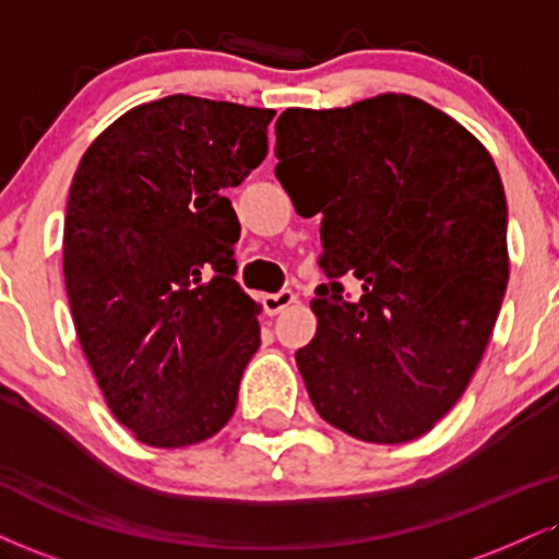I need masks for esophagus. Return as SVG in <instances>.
Here are the masks:
<instances>
[{
    "label": "esophagus",
    "mask_w": 559,
    "mask_h": 559,
    "mask_svg": "<svg viewBox=\"0 0 559 559\" xmlns=\"http://www.w3.org/2000/svg\"><path fill=\"white\" fill-rule=\"evenodd\" d=\"M294 301H297V294L284 288V292H278V294H265V297H262V309H265V314H271L273 318V314L284 312L286 307H292Z\"/></svg>",
    "instance_id": "esophagus-1"
}]
</instances>
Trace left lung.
<instances>
[{
	"instance_id": "1",
	"label": "left lung",
	"mask_w": 559,
	"mask_h": 559,
	"mask_svg": "<svg viewBox=\"0 0 559 559\" xmlns=\"http://www.w3.org/2000/svg\"><path fill=\"white\" fill-rule=\"evenodd\" d=\"M275 177L322 213L318 333L297 352L328 425L395 445L427 435L479 367L508 288V203L489 151L406 93L286 109ZM352 272L360 299L334 281Z\"/></svg>"
}]
</instances>
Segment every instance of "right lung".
<instances>
[{
  "mask_svg": "<svg viewBox=\"0 0 559 559\" xmlns=\"http://www.w3.org/2000/svg\"><path fill=\"white\" fill-rule=\"evenodd\" d=\"M273 117L181 93L151 100L106 127L72 177V322L106 406L151 448L203 442L237 408L260 305L234 281L226 190L262 164Z\"/></svg>",
  "mask_w": 559,
  "mask_h": 559,
  "instance_id": "obj_1",
  "label": "right lung"
}]
</instances>
